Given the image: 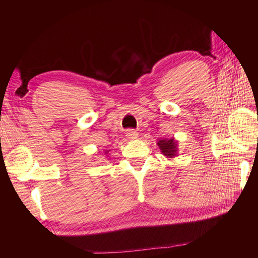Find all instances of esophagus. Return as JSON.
Listing matches in <instances>:
<instances>
[{"label": "esophagus", "mask_w": 258, "mask_h": 258, "mask_svg": "<svg viewBox=\"0 0 258 258\" xmlns=\"http://www.w3.org/2000/svg\"><path fill=\"white\" fill-rule=\"evenodd\" d=\"M126 136H127V138H128L129 140H136L139 135H138V132L135 131V130H128Z\"/></svg>", "instance_id": "1"}]
</instances>
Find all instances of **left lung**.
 <instances>
[{
	"mask_svg": "<svg viewBox=\"0 0 258 258\" xmlns=\"http://www.w3.org/2000/svg\"><path fill=\"white\" fill-rule=\"evenodd\" d=\"M157 145L160 148L161 154L167 158H174L177 156V141L174 138L159 139Z\"/></svg>",
	"mask_w": 258,
	"mask_h": 258,
	"instance_id": "8db88e82",
	"label": "left lung"
}]
</instances>
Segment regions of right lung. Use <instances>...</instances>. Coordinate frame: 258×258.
<instances>
[{
    "label": "right lung",
    "mask_w": 258,
    "mask_h": 258,
    "mask_svg": "<svg viewBox=\"0 0 258 258\" xmlns=\"http://www.w3.org/2000/svg\"><path fill=\"white\" fill-rule=\"evenodd\" d=\"M108 152H110V151H104V155H106V154H108Z\"/></svg>",
    "instance_id": "obj_1"
}]
</instances>
